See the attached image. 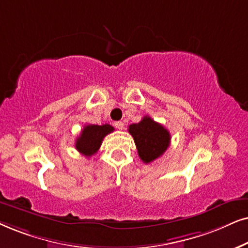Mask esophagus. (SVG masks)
<instances>
[{"instance_id": "esophagus-1", "label": "esophagus", "mask_w": 248, "mask_h": 248, "mask_svg": "<svg viewBox=\"0 0 248 248\" xmlns=\"http://www.w3.org/2000/svg\"><path fill=\"white\" fill-rule=\"evenodd\" d=\"M114 127L119 130H122L124 128V124L122 121H115L114 122Z\"/></svg>"}]
</instances>
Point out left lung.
<instances>
[{
  "mask_svg": "<svg viewBox=\"0 0 248 248\" xmlns=\"http://www.w3.org/2000/svg\"><path fill=\"white\" fill-rule=\"evenodd\" d=\"M129 134L136 144L138 155L144 163H151L162 155L170 145V133L151 117H144L129 126Z\"/></svg>",
  "mask_w": 248,
  "mask_h": 248,
  "instance_id": "1",
  "label": "left lung"
}]
</instances>
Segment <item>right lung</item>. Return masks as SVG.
<instances>
[{
    "label": "right lung",
    "instance_id": "right-lung-1",
    "mask_svg": "<svg viewBox=\"0 0 248 248\" xmlns=\"http://www.w3.org/2000/svg\"><path fill=\"white\" fill-rule=\"evenodd\" d=\"M113 130L114 128L108 124H102V126L87 124L81 130L80 136L76 140V150L85 156H92V155L97 153L98 148L101 147L102 141H103V138Z\"/></svg>",
    "mask_w": 248,
    "mask_h": 248
}]
</instances>
